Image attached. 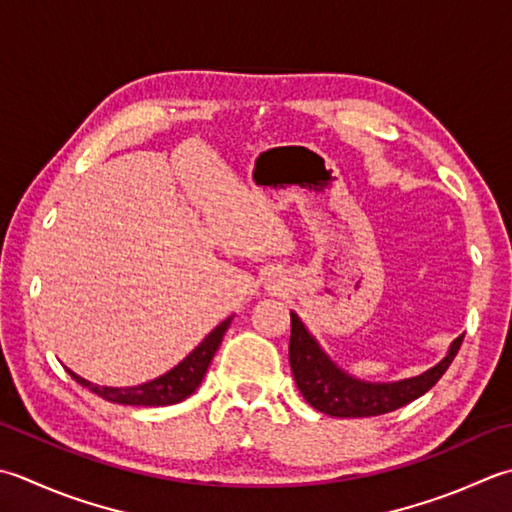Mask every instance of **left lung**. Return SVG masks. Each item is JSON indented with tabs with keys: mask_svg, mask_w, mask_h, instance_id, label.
<instances>
[{
	"mask_svg": "<svg viewBox=\"0 0 512 512\" xmlns=\"http://www.w3.org/2000/svg\"><path fill=\"white\" fill-rule=\"evenodd\" d=\"M464 335L448 346L444 359L415 377L399 382H366L337 366L295 310H290L288 362L299 393L315 410L330 417H375L390 413L433 388L453 364Z\"/></svg>",
	"mask_w": 512,
	"mask_h": 512,
	"instance_id": "8db88e82",
	"label": "left lung"
}]
</instances>
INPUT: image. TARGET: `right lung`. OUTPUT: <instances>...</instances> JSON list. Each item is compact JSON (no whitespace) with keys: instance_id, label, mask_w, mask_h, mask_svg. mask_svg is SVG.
<instances>
[{"instance_id":"add662e5","label":"right lung","mask_w":512,"mask_h":512,"mask_svg":"<svg viewBox=\"0 0 512 512\" xmlns=\"http://www.w3.org/2000/svg\"><path fill=\"white\" fill-rule=\"evenodd\" d=\"M230 322H233V315L226 317L222 324H217L210 333L204 337V342H199L190 353L179 362L175 368H170L168 373L159 375L155 379H150L146 384L139 386H124V388H115V386H99L88 382V379L75 375L73 370H68V375L75 379L77 384L86 386L88 390H93L95 395H99L106 402L113 404H124V406H170V404H179L184 402L186 397H190L202 384V379L206 375V370L213 362V357L217 353L219 344H222L224 333L228 330Z\"/></svg>"}]
</instances>
